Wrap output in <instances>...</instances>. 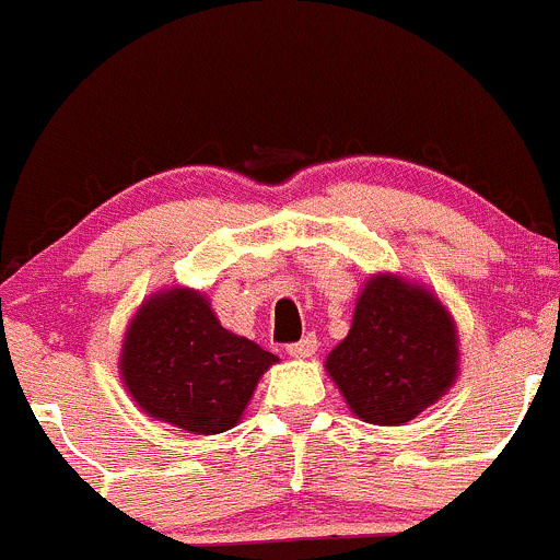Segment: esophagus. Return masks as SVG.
Instances as JSON below:
<instances>
[{
  "label": "esophagus",
  "mask_w": 560,
  "mask_h": 560,
  "mask_svg": "<svg viewBox=\"0 0 560 560\" xmlns=\"http://www.w3.org/2000/svg\"><path fill=\"white\" fill-rule=\"evenodd\" d=\"M288 355H293V359H313L315 350H318V339H315V334H307L304 339H299V342H291L288 345Z\"/></svg>",
  "instance_id": "1"
}]
</instances>
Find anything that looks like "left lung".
<instances>
[{"label": "left lung", "instance_id": "left-lung-1", "mask_svg": "<svg viewBox=\"0 0 560 560\" xmlns=\"http://www.w3.org/2000/svg\"><path fill=\"white\" fill-rule=\"evenodd\" d=\"M326 372L361 420L409 423L458 377L455 323L429 288L374 275L355 302L348 337L328 353Z\"/></svg>", "mask_w": 560, "mask_h": 560}]
</instances>
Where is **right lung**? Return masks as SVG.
Returning a JSON list of instances; mask_svg holds the SVG:
<instances>
[{"instance_id":"1","label":"right lung","mask_w":560,"mask_h":560,"mask_svg":"<svg viewBox=\"0 0 560 560\" xmlns=\"http://www.w3.org/2000/svg\"><path fill=\"white\" fill-rule=\"evenodd\" d=\"M278 355L226 331L205 293L170 288L140 304L120 348V380L145 415L191 434L237 425Z\"/></svg>"}]
</instances>
